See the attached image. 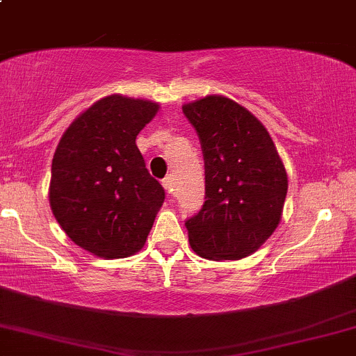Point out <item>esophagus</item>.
Returning a JSON list of instances; mask_svg holds the SVG:
<instances>
[{
    "label": "esophagus",
    "instance_id": "34e87169",
    "mask_svg": "<svg viewBox=\"0 0 356 356\" xmlns=\"http://www.w3.org/2000/svg\"><path fill=\"white\" fill-rule=\"evenodd\" d=\"M162 186H164V189L167 191V194H170V195L174 194V181H172V177H165L164 181H162Z\"/></svg>",
    "mask_w": 356,
    "mask_h": 356
}]
</instances>
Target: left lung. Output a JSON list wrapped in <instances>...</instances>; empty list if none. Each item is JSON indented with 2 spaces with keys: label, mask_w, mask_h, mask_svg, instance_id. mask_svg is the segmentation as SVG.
Segmentation results:
<instances>
[{
  "label": "left lung",
  "mask_w": 356,
  "mask_h": 356,
  "mask_svg": "<svg viewBox=\"0 0 356 356\" xmlns=\"http://www.w3.org/2000/svg\"><path fill=\"white\" fill-rule=\"evenodd\" d=\"M201 140L206 202L186 220L192 251L204 259H243L263 246L283 216L288 174L257 118L222 95L182 105Z\"/></svg>",
  "instance_id": "left-lung-1"
}]
</instances>
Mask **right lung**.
I'll return each mask as SVG.
<instances>
[{
	"mask_svg": "<svg viewBox=\"0 0 356 356\" xmlns=\"http://www.w3.org/2000/svg\"><path fill=\"white\" fill-rule=\"evenodd\" d=\"M157 102L104 97L65 130L51 162L50 207L76 246L104 259L144 248L165 192L136 144Z\"/></svg>",
	"mask_w": 356,
	"mask_h": 356,
	"instance_id": "obj_1",
	"label": "right lung"
}]
</instances>
